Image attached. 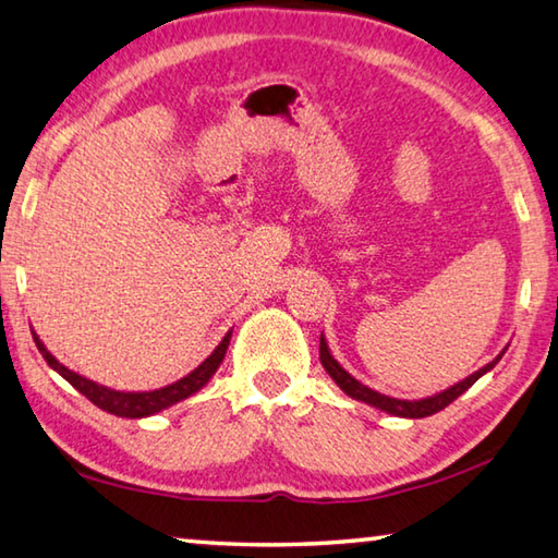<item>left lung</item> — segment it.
I'll use <instances>...</instances> for the list:
<instances>
[{"instance_id": "left-lung-1", "label": "left lung", "mask_w": 558, "mask_h": 558, "mask_svg": "<svg viewBox=\"0 0 558 558\" xmlns=\"http://www.w3.org/2000/svg\"><path fill=\"white\" fill-rule=\"evenodd\" d=\"M505 352H507V347L493 359V362L485 364L483 369H477L475 374H470L468 379L458 381L456 386H450V389H446V391L433 393V396H428V399L405 401V399H391V396L374 391V389H369V386H364L362 381H356L354 376L349 374L344 366L337 362V359L332 356V352H329L325 335L319 337V362H323L325 372L332 376V381L339 386V389H342L347 396H352V399H356V401H364V403L374 405V409L386 411V413H391V415H399V418H426V415H433V413L442 411V409H446V405H450L452 401H456L458 396L465 393L470 386L480 379V376H485L489 369H495V364L499 362V359H502Z\"/></svg>"}]
</instances>
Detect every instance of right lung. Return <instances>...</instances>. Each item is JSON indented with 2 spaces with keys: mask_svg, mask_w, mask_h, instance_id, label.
Wrapping results in <instances>:
<instances>
[{
  "mask_svg": "<svg viewBox=\"0 0 558 558\" xmlns=\"http://www.w3.org/2000/svg\"><path fill=\"white\" fill-rule=\"evenodd\" d=\"M32 335H34L36 347H39V352L46 359V364H49L53 372H59L63 379L73 386L75 391H81L88 401L96 403L98 409L108 411L112 415H120V418H147V415H155L159 411H165V409H169V405L184 401L192 393L204 389V386L209 384L211 376L216 374V369L221 366L223 356H226V349H229V342H231V329H229V332H226V337L219 342V347H216L214 352L206 356L194 372H189L186 376H182V379L174 381V384L162 386V389H155V391H116V389H108V386L86 379V376L71 372L69 366H63L59 359H56L49 352V349L44 347L39 335H36V332H32Z\"/></svg>",
  "mask_w": 558,
  "mask_h": 558,
  "instance_id": "right-lung-1",
  "label": "right lung"
}]
</instances>
